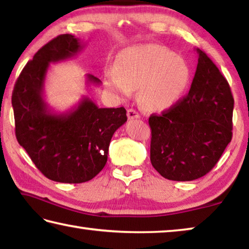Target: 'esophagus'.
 <instances>
[{
  "label": "esophagus",
  "instance_id": "34e87169",
  "mask_svg": "<svg viewBox=\"0 0 249 249\" xmlns=\"http://www.w3.org/2000/svg\"><path fill=\"white\" fill-rule=\"evenodd\" d=\"M127 117H128V120L140 119V114H138V112L135 111V109L129 108L128 111H127Z\"/></svg>",
  "mask_w": 249,
  "mask_h": 249
}]
</instances>
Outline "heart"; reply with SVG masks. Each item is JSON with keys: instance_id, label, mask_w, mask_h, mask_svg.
I'll return each instance as SVG.
<instances>
[{"instance_id": "b5f03b06", "label": "heart", "mask_w": 249, "mask_h": 249, "mask_svg": "<svg viewBox=\"0 0 249 249\" xmlns=\"http://www.w3.org/2000/svg\"><path fill=\"white\" fill-rule=\"evenodd\" d=\"M190 80L184 59L157 44L129 47L105 71V83L123 98L140 88V100L148 111L161 112L178 102Z\"/></svg>"}]
</instances>
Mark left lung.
<instances>
[{
  "label": "left lung",
  "instance_id": "8db88e82",
  "mask_svg": "<svg viewBox=\"0 0 249 249\" xmlns=\"http://www.w3.org/2000/svg\"><path fill=\"white\" fill-rule=\"evenodd\" d=\"M187 96L151 114L150 161L163 178L192 181L212 170L231 141L234 99L229 82L204 52Z\"/></svg>",
  "mask_w": 249,
  "mask_h": 249
}]
</instances>
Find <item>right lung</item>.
<instances>
[{"mask_svg":"<svg viewBox=\"0 0 249 249\" xmlns=\"http://www.w3.org/2000/svg\"><path fill=\"white\" fill-rule=\"evenodd\" d=\"M83 45L70 34L43 46L16 80L12 105L15 135L32 161L48 179L62 183L87 182L103 169L115 130L126 121V109L100 108L89 98L67 113H54L44 100L49 64L72 58ZM88 82L100 84L92 74Z\"/></svg>","mask_w":249,"mask_h":249,"instance_id":"obj_1","label":"right lung"}]
</instances>
